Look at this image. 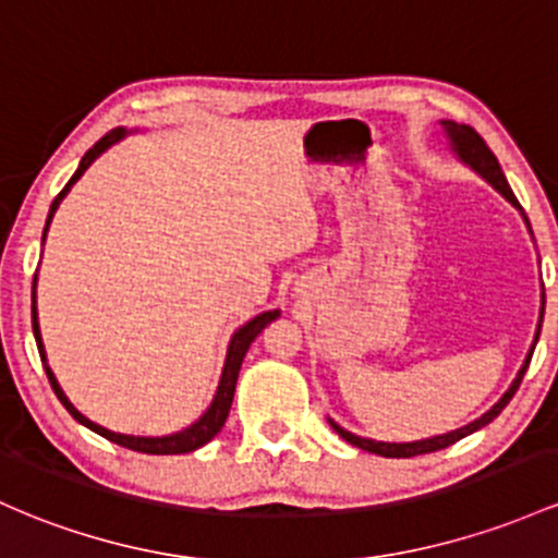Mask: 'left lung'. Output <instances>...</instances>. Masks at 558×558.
<instances>
[{"mask_svg": "<svg viewBox=\"0 0 558 558\" xmlns=\"http://www.w3.org/2000/svg\"><path fill=\"white\" fill-rule=\"evenodd\" d=\"M439 124H442L445 134H448L452 153H456V156L461 158V161L466 163V167L474 169L476 174L482 177V180H487L489 185H493L495 190H498V193L504 195V198L508 201V204H513V206H517L519 211H522V206H519L517 195H513V193H511V187H508V182H506V177H504V169H500L498 158H495V153L487 148L485 140H482L480 134H476V132L471 130V126H466V124H456V121H439ZM522 217H524V214H522ZM524 222H527V217H524ZM527 228H530V222H527ZM530 232H532V230H530ZM543 310H546V293H543ZM543 310H541V323H543ZM541 323H537V333H535V341H532V349H530L527 360H524L522 371H519V376L513 378V384H511V387H508L506 395L500 397V400L495 402V405L489 408L485 415H480V418L471 421V424H466V426L456 428V432L439 434V437L418 439V442H376V439L357 437V434L347 432V428H341L339 424H336V421H330V418H328V421H330V426L336 428V434H339L341 439H347L349 445H354V448L368 450V452H376V456H384V458H413V456H424V452H434V450H445V448H450V445H456L458 439L469 437V434H474L476 428L487 426L489 421L498 418L500 410H504V408L508 405V402H511V397L517 395L519 384H522L524 373H527V365H530V360H532V352H535L537 339H541Z\"/></svg>", "mask_w": 558, "mask_h": 558, "instance_id": "obj_1", "label": "left lung"}]
</instances>
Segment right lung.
Wrapping results in <instances>:
<instances>
[{"label":"right lung","mask_w":558,"mask_h":558,"mask_svg":"<svg viewBox=\"0 0 558 558\" xmlns=\"http://www.w3.org/2000/svg\"><path fill=\"white\" fill-rule=\"evenodd\" d=\"M124 126H119V130L108 132L106 137L97 140L92 148L84 153L82 163H78V169L73 171V177L69 180V185L58 193V198L52 201L50 206V217H47V225H45V235H41V243H45L47 238V228H50L54 211H58L60 201L69 195V190L73 187V182L78 180V177L84 174V171L89 169V163L95 161L100 153H106L110 145H116L119 140L126 137ZM31 320H34V339H36V347H39V354H41V363H45V371H47V378H50L54 395H58V400L63 402L65 410L73 415V418L78 421L82 426L92 428V432H97L100 437L110 439V442L121 445V448H130V450H137V452H148V456H180V452H193L198 448H204L206 442H211L214 437L219 434V428L225 426V421H228V413H230V405H232V397H235V384H238V373H241V363L243 357H246L251 341L256 339V336L265 330L269 323L275 320V317L280 315V310H269V312H262V315H256L254 320H248L246 326L238 328L235 333H232L230 339V347H228V360H225V368H222V378H219V387H217V395H214L209 410H206L204 415H201L195 424H190L187 428H182V432H174V434H167V437H132V434H119V432H110V428L95 424V421H89L87 415L78 413L76 408H73V402L65 397V391L60 389L58 378H54V373L50 365H47V354H45V344H41V330H39V320H36V278H34V296H31Z\"/></svg>","instance_id":"1"}]
</instances>
